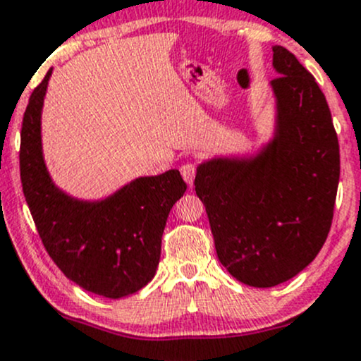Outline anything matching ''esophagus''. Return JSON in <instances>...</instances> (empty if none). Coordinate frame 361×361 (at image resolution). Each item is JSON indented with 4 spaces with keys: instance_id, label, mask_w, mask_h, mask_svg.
Instances as JSON below:
<instances>
[{
    "instance_id": "obj_1",
    "label": "esophagus",
    "mask_w": 361,
    "mask_h": 361,
    "mask_svg": "<svg viewBox=\"0 0 361 361\" xmlns=\"http://www.w3.org/2000/svg\"><path fill=\"white\" fill-rule=\"evenodd\" d=\"M180 173H182V179L188 182L189 185H192L196 177V165L192 161H185L184 165L180 166Z\"/></svg>"
}]
</instances>
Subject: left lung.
<instances>
[{
    "mask_svg": "<svg viewBox=\"0 0 361 361\" xmlns=\"http://www.w3.org/2000/svg\"><path fill=\"white\" fill-rule=\"evenodd\" d=\"M274 126L247 154L203 159L196 195L215 250L238 281L269 288L290 280L322 250L339 185V142L325 95L287 48L273 47Z\"/></svg>",
    "mask_w": 361,
    "mask_h": 361,
    "instance_id": "obj_1",
    "label": "left lung"
}]
</instances>
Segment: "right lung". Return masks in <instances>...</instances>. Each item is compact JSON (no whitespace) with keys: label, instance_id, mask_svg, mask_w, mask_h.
<instances>
[{"label":"right lung","instance_id":"obj_1","mask_svg":"<svg viewBox=\"0 0 361 361\" xmlns=\"http://www.w3.org/2000/svg\"><path fill=\"white\" fill-rule=\"evenodd\" d=\"M51 69L29 99L20 132V179L48 255L85 290L121 299L153 280L166 219L188 185L179 170L137 177L100 200L71 196L43 156L42 113Z\"/></svg>","mask_w":361,"mask_h":361}]
</instances>
